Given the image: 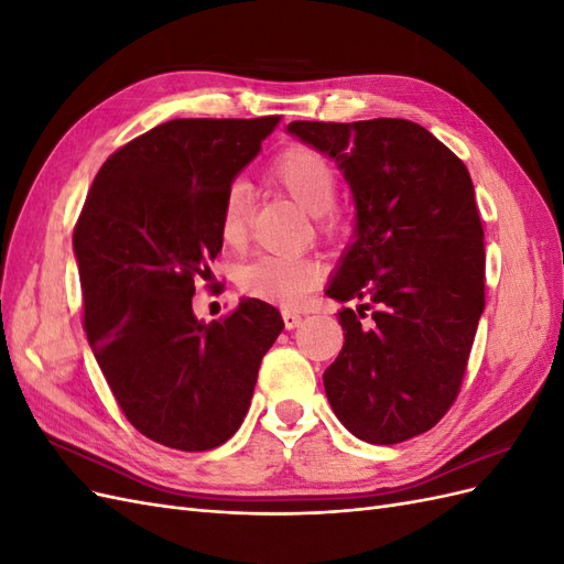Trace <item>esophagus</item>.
<instances>
[{"mask_svg": "<svg viewBox=\"0 0 564 564\" xmlns=\"http://www.w3.org/2000/svg\"><path fill=\"white\" fill-rule=\"evenodd\" d=\"M282 319H284V327H286V329H296L299 324L303 322V315L296 313V311H284V313H282Z\"/></svg>", "mask_w": 564, "mask_h": 564, "instance_id": "1", "label": "esophagus"}]
</instances>
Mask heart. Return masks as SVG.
I'll return each instance as SVG.
<instances>
[{"label":"heart","instance_id":"heart-1","mask_svg":"<svg viewBox=\"0 0 564 564\" xmlns=\"http://www.w3.org/2000/svg\"><path fill=\"white\" fill-rule=\"evenodd\" d=\"M270 181L317 218L322 230H334L338 218L334 197L338 176L327 158L311 148H292L270 166ZM249 191L242 183L228 187L218 212V235L228 247H242L249 235ZM319 282V265L303 256H261L242 265L237 284L247 296L296 305Z\"/></svg>","mask_w":564,"mask_h":564}]
</instances>
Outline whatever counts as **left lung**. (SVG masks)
<instances>
[{"label": "left lung", "mask_w": 564, "mask_h": 564, "mask_svg": "<svg viewBox=\"0 0 564 564\" xmlns=\"http://www.w3.org/2000/svg\"><path fill=\"white\" fill-rule=\"evenodd\" d=\"M286 131L336 160L357 207L355 242L327 296L362 305L338 313L346 340L324 390L355 437L398 445L456 402L485 311V230L470 174L409 119Z\"/></svg>", "instance_id": "obj_1"}]
</instances>
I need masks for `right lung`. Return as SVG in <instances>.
<instances>
[{
  "label": "right lung",
  "instance_id": "right-lung-1",
  "mask_svg": "<svg viewBox=\"0 0 564 564\" xmlns=\"http://www.w3.org/2000/svg\"><path fill=\"white\" fill-rule=\"evenodd\" d=\"M280 115L172 119L106 160L73 232L84 332L135 431L181 452L235 435L284 322L259 299L204 324L197 280L220 253L218 212Z\"/></svg>",
  "mask_w": 564,
  "mask_h": 564
}]
</instances>
